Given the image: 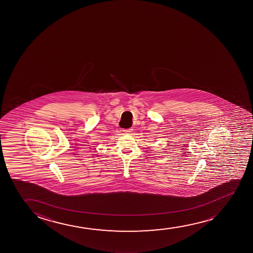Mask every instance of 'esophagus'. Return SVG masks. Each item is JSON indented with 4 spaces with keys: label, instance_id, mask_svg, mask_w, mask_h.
<instances>
[{
    "label": "esophagus",
    "instance_id": "34e87169",
    "mask_svg": "<svg viewBox=\"0 0 253 253\" xmlns=\"http://www.w3.org/2000/svg\"><path fill=\"white\" fill-rule=\"evenodd\" d=\"M132 130H133V129H131V128H129V129H126V130H124V131H125L126 133H128V134H131V132H132Z\"/></svg>",
    "mask_w": 253,
    "mask_h": 253
}]
</instances>
